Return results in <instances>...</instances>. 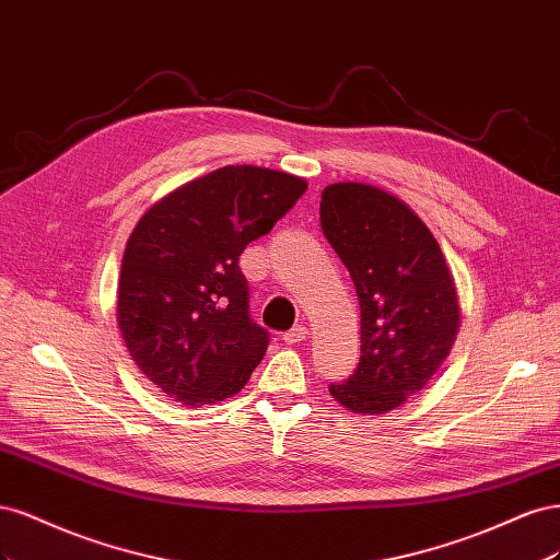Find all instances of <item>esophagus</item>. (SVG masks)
Instances as JSON below:
<instances>
[{
    "label": "esophagus",
    "instance_id": "1",
    "mask_svg": "<svg viewBox=\"0 0 560 560\" xmlns=\"http://www.w3.org/2000/svg\"><path fill=\"white\" fill-rule=\"evenodd\" d=\"M306 335H310V330H306L304 326H293L288 332H283V341L285 345H300L302 339H306Z\"/></svg>",
    "mask_w": 560,
    "mask_h": 560
}]
</instances>
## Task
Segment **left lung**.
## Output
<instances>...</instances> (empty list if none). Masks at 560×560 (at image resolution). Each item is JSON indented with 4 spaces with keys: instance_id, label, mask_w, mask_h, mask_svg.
<instances>
[{
    "instance_id": "obj_1",
    "label": "left lung",
    "mask_w": 560,
    "mask_h": 560,
    "mask_svg": "<svg viewBox=\"0 0 560 560\" xmlns=\"http://www.w3.org/2000/svg\"><path fill=\"white\" fill-rule=\"evenodd\" d=\"M320 230L347 265L360 302V363L332 398L384 413L419 393L458 332V295L444 254L402 200L368 184L320 195Z\"/></svg>"
}]
</instances>
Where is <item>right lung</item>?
<instances>
[{"mask_svg":"<svg viewBox=\"0 0 560 560\" xmlns=\"http://www.w3.org/2000/svg\"><path fill=\"white\" fill-rule=\"evenodd\" d=\"M304 190L300 176L230 165L162 197L132 230L118 326L137 368L176 402H221L258 368L269 332L250 318L240 256Z\"/></svg>","mask_w":560,"mask_h":560,"instance_id":"1","label":"right lung"}]
</instances>
